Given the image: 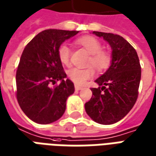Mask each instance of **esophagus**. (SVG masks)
I'll use <instances>...</instances> for the list:
<instances>
[{
  "instance_id": "1",
  "label": "esophagus",
  "mask_w": 156,
  "mask_h": 156,
  "mask_svg": "<svg viewBox=\"0 0 156 156\" xmlns=\"http://www.w3.org/2000/svg\"><path fill=\"white\" fill-rule=\"evenodd\" d=\"M74 87H75V90H76V91H78V90L82 89V87H81V86H79V85L75 84Z\"/></svg>"
}]
</instances>
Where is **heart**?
<instances>
[{
  "label": "heart",
  "instance_id": "heart-1",
  "mask_svg": "<svg viewBox=\"0 0 156 156\" xmlns=\"http://www.w3.org/2000/svg\"><path fill=\"white\" fill-rule=\"evenodd\" d=\"M78 41L89 54H91L88 65H93L98 71L105 70L109 67L111 63V55L108 51L102 50V45L98 39L93 37H83L78 39ZM58 58L62 64H69L71 49L67 43L62 44L58 48ZM68 76L74 83L83 85L94 76V69L93 67L86 68H72L68 70Z\"/></svg>",
  "mask_w": 156,
  "mask_h": 156
}]
</instances>
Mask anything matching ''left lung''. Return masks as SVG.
<instances>
[{
    "mask_svg": "<svg viewBox=\"0 0 156 156\" xmlns=\"http://www.w3.org/2000/svg\"><path fill=\"white\" fill-rule=\"evenodd\" d=\"M110 45L111 64L95 82L98 88H91V99L85 110L96 123L112 124L130 111L138 98L141 68L137 52L121 36L93 32Z\"/></svg>",
    "mask_w": 156,
    "mask_h": 156,
    "instance_id": "1",
    "label": "left lung"
}]
</instances>
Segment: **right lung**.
<instances>
[{
	"label": "right lung",
	"instance_id": "obj_1",
	"mask_svg": "<svg viewBox=\"0 0 156 156\" xmlns=\"http://www.w3.org/2000/svg\"><path fill=\"white\" fill-rule=\"evenodd\" d=\"M78 31L48 29L36 36L22 51L16 70V98L35 123L51 124L63 115L66 101L74 93L58 58V48ZM58 81L59 85L51 87Z\"/></svg>",
	"mask_w": 156,
	"mask_h": 156
}]
</instances>
